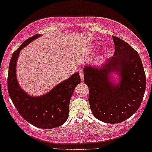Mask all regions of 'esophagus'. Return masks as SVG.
Segmentation results:
<instances>
[{"instance_id":"1","label":"esophagus","mask_w":152,"mask_h":152,"mask_svg":"<svg viewBox=\"0 0 152 152\" xmlns=\"http://www.w3.org/2000/svg\"><path fill=\"white\" fill-rule=\"evenodd\" d=\"M79 75H80V78H81V80L83 81V80H84V71H83V70H80V72H79Z\"/></svg>"}]
</instances>
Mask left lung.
<instances>
[{"label":"left lung","mask_w":152,"mask_h":152,"mask_svg":"<svg viewBox=\"0 0 152 152\" xmlns=\"http://www.w3.org/2000/svg\"><path fill=\"white\" fill-rule=\"evenodd\" d=\"M115 52L101 67L86 65L84 82L89 89L93 115L107 123H119L131 117L140 107L146 88V77L139 53L127 42L113 36ZM112 71L120 76L114 85Z\"/></svg>","instance_id":"obj_1"}]
</instances>
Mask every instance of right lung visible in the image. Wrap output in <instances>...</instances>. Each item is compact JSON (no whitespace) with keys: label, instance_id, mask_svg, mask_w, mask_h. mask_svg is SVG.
I'll return each instance as SVG.
<instances>
[{"label":"right lung","instance_id":"obj_1","mask_svg":"<svg viewBox=\"0 0 152 152\" xmlns=\"http://www.w3.org/2000/svg\"><path fill=\"white\" fill-rule=\"evenodd\" d=\"M39 36L41 35L36 34L26 39L13 53L9 64L7 88L13 105L25 120L38 128L51 129L61 126L68 119L70 100L75 87L80 83V77L76 72L49 92L39 96H29L21 89L16 76L20 52Z\"/></svg>","mask_w":152,"mask_h":152}]
</instances>
